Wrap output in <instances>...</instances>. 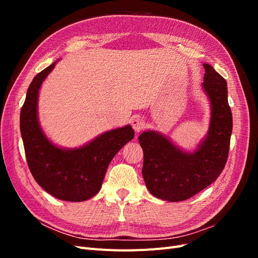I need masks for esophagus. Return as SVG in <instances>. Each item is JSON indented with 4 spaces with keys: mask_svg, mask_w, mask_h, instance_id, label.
Here are the masks:
<instances>
[{
    "mask_svg": "<svg viewBox=\"0 0 258 258\" xmlns=\"http://www.w3.org/2000/svg\"><path fill=\"white\" fill-rule=\"evenodd\" d=\"M131 126L136 132H140L145 127V121L143 120L142 117L137 116V117H135V118H132Z\"/></svg>",
    "mask_w": 258,
    "mask_h": 258,
    "instance_id": "obj_1",
    "label": "esophagus"
}]
</instances>
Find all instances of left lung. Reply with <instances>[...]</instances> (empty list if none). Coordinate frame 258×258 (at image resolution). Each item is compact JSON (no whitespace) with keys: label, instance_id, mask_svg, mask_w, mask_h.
I'll list each match as a JSON object with an SVG mask.
<instances>
[{"label":"left lung","instance_id":"left-lung-1","mask_svg":"<svg viewBox=\"0 0 258 258\" xmlns=\"http://www.w3.org/2000/svg\"><path fill=\"white\" fill-rule=\"evenodd\" d=\"M202 83L211 105L207 137L194 152H185L158 131L147 130L139 137L143 148L142 174L147 189L162 200L177 202L205 189L220 176L227 161L232 115L227 83L213 67L204 63Z\"/></svg>","mask_w":258,"mask_h":258}]
</instances>
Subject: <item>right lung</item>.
<instances>
[{
  "mask_svg": "<svg viewBox=\"0 0 258 258\" xmlns=\"http://www.w3.org/2000/svg\"><path fill=\"white\" fill-rule=\"evenodd\" d=\"M57 61L31 82L20 112V131L28 166L37 184L60 200L80 202L99 192L111 160L134 139L135 131L127 124L106 131L81 147L54 145L38 121L37 100L43 82Z\"/></svg>",
  "mask_w": 258,
  "mask_h": 258,
  "instance_id": "add662e5",
  "label": "right lung"
}]
</instances>
